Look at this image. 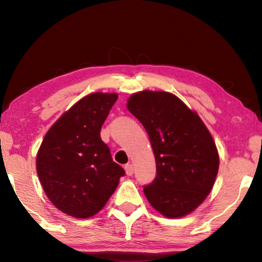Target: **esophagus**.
<instances>
[{
	"mask_svg": "<svg viewBox=\"0 0 262 262\" xmlns=\"http://www.w3.org/2000/svg\"><path fill=\"white\" fill-rule=\"evenodd\" d=\"M124 170H126V174L128 177H132V175L134 174V166H133L132 163H128V165L124 166Z\"/></svg>",
	"mask_w": 262,
	"mask_h": 262,
	"instance_id": "esophagus-1",
	"label": "esophagus"
}]
</instances>
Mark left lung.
<instances>
[{
	"mask_svg": "<svg viewBox=\"0 0 262 262\" xmlns=\"http://www.w3.org/2000/svg\"><path fill=\"white\" fill-rule=\"evenodd\" d=\"M127 109L142 123L153 148L156 178L143 188L163 216H186L212 192L219 170L216 144L198 113L168 92L132 94Z\"/></svg>",
	"mask_w": 262,
	"mask_h": 262,
	"instance_id": "1",
	"label": "left lung"
}]
</instances>
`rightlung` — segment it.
Masks as SVG:
<instances>
[{"mask_svg":"<svg viewBox=\"0 0 262 262\" xmlns=\"http://www.w3.org/2000/svg\"><path fill=\"white\" fill-rule=\"evenodd\" d=\"M116 93L82 97L46 133L36 171L50 202L62 213L88 219L106 206L124 170L101 140V127L118 100Z\"/></svg>","mask_w":262,"mask_h":262,"instance_id":"1","label":"right lung"}]
</instances>
